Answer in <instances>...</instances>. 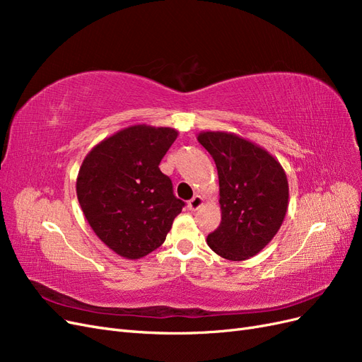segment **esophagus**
<instances>
[{"label": "esophagus", "mask_w": 362, "mask_h": 362, "mask_svg": "<svg viewBox=\"0 0 362 362\" xmlns=\"http://www.w3.org/2000/svg\"><path fill=\"white\" fill-rule=\"evenodd\" d=\"M202 202H204V198H202V196H201V194H194L193 198L189 201V204H187L189 210H192V211L198 210V208L202 205Z\"/></svg>", "instance_id": "esophagus-1"}]
</instances>
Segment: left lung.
Returning a JSON list of instances; mask_svg holds the SVG:
<instances>
[{
  "label": "left lung",
  "mask_w": 362,
  "mask_h": 362,
  "mask_svg": "<svg viewBox=\"0 0 362 362\" xmlns=\"http://www.w3.org/2000/svg\"><path fill=\"white\" fill-rule=\"evenodd\" d=\"M199 144L213 157L221 190L222 222L206 243L217 255L242 261L275 237L288 206V182L279 161L235 134L206 131Z\"/></svg>",
  "instance_id": "1"
}]
</instances>
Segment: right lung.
Wrapping results in <instances>:
<instances>
[{
	"label": "right lung",
	"mask_w": 362,
	"mask_h": 362,
	"mask_svg": "<svg viewBox=\"0 0 362 362\" xmlns=\"http://www.w3.org/2000/svg\"><path fill=\"white\" fill-rule=\"evenodd\" d=\"M178 133L134 125L103 140L84 158L76 196L95 234L117 255L137 259L166 240L185 205L158 164Z\"/></svg>",
	"instance_id": "1"
}]
</instances>
